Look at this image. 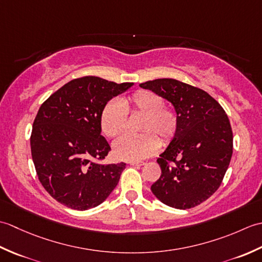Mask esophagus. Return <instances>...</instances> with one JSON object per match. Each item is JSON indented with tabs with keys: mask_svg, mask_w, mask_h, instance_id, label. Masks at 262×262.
<instances>
[{
	"mask_svg": "<svg viewBox=\"0 0 262 262\" xmlns=\"http://www.w3.org/2000/svg\"><path fill=\"white\" fill-rule=\"evenodd\" d=\"M129 164L133 165V166H142L145 163H144V162H129Z\"/></svg>",
	"mask_w": 262,
	"mask_h": 262,
	"instance_id": "1",
	"label": "esophagus"
}]
</instances>
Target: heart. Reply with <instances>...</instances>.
Instances as JSON below:
<instances>
[{
  "label": "heart",
  "instance_id": "obj_1",
  "mask_svg": "<svg viewBox=\"0 0 262 262\" xmlns=\"http://www.w3.org/2000/svg\"><path fill=\"white\" fill-rule=\"evenodd\" d=\"M127 115L142 116L140 136L124 135L114 143L115 157L121 161L137 162L151 157L161 144H168L178 128L176 111L165 107L163 98L149 90H140L128 98L111 100L105 103L100 116L103 134L114 138L125 130ZM156 136L154 137V135Z\"/></svg>",
  "mask_w": 262,
  "mask_h": 262
}]
</instances>
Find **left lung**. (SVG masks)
Instances as JSON below:
<instances>
[{
  "mask_svg": "<svg viewBox=\"0 0 262 262\" xmlns=\"http://www.w3.org/2000/svg\"><path fill=\"white\" fill-rule=\"evenodd\" d=\"M174 107L178 128L158 163L161 177L151 186L160 202L178 209L194 207L208 199L229 168L233 133L229 117L202 89L174 79L140 84Z\"/></svg>",
  "mask_w": 262,
  "mask_h": 262,
  "instance_id": "8db88e82",
  "label": "left lung"
}]
</instances>
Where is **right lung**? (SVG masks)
I'll return each instance as SVG.
<instances>
[{
  "mask_svg": "<svg viewBox=\"0 0 262 262\" xmlns=\"http://www.w3.org/2000/svg\"><path fill=\"white\" fill-rule=\"evenodd\" d=\"M134 83L84 76L66 83L38 110L30 137L32 161L42 187L58 203L86 210L103 203L118 185L125 163L100 164L110 146L101 135L105 103Z\"/></svg>",
  "mask_w": 262,
  "mask_h": 262,
  "instance_id": "1",
  "label": "right lung"
}]
</instances>
